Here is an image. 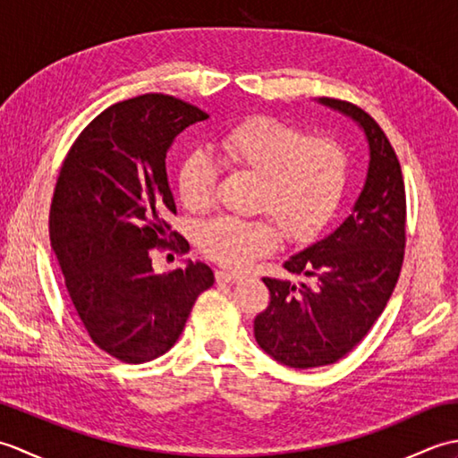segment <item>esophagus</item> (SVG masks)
Returning <instances> with one entry per match:
<instances>
[{
	"instance_id": "1",
	"label": "esophagus",
	"mask_w": 458,
	"mask_h": 458,
	"mask_svg": "<svg viewBox=\"0 0 458 458\" xmlns=\"http://www.w3.org/2000/svg\"><path fill=\"white\" fill-rule=\"evenodd\" d=\"M216 281H222V284H238V281H242V276L234 274V271L218 269L216 271Z\"/></svg>"
}]
</instances>
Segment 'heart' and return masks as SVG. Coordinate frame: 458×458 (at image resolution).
Wrapping results in <instances>:
<instances>
[{"mask_svg": "<svg viewBox=\"0 0 458 458\" xmlns=\"http://www.w3.org/2000/svg\"><path fill=\"white\" fill-rule=\"evenodd\" d=\"M226 167L258 177L254 207L267 218L218 216L199 232L200 250L226 267L244 269L274 251L281 230L297 242L313 238L338 208L348 179V157L335 140L307 138L299 128L267 115L238 123L216 143ZM216 169L200 155L181 163L179 194L194 212L210 208Z\"/></svg>", "mask_w": 458, "mask_h": 458, "instance_id": "1", "label": "heart"}]
</instances>
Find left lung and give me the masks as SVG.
<instances>
[{"label":"left lung","instance_id":"1","mask_svg":"<svg viewBox=\"0 0 458 458\" xmlns=\"http://www.w3.org/2000/svg\"><path fill=\"white\" fill-rule=\"evenodd\" d=\"M317 102L364 131L369 161L348 216L284 264L307 281L264 277L271 301L254 320L256 340L279 364L299 369L335 364L368 335L392 297L405 248V187L386 133L354 104Z\"/></svg>","mask_w":458,"mask_h":458}]
</instances>
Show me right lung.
<instances>
[{
  "instance_id": "obj_1",
  "label": "right lung",
  "mask_w": 458,
  "mask_h": 458,
  "mask_svg": "<svg viewBox=\"0 0 458 458\" xmlns=\"http://www.w3.org/2000/svg\"><path fill=\"white\" fill-rule=\"evenodd\" d=\"M207 118L165 94L118 102L86 125L58 173L51 246L92 343L122 362L167 352L214 284L202 261L169 274L151 266V250L177 238L167 224L177 207L165 157L182 130ZM179 244L189 250L184 238Z\"/></svg>"
}]
</instances>
